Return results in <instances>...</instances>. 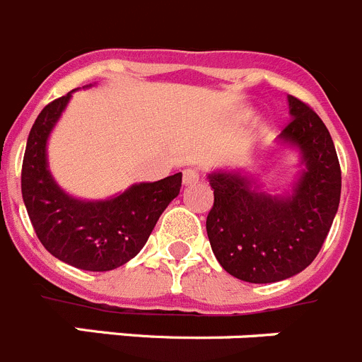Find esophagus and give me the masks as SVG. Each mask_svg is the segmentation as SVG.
<instances>
[{
  "label": "esophagus",
  "instance_id": "obj_1",
  "mask_svg": "<svg viewBox=\"0 0 362 362\" xmlns=\"http://www.w3.org/2000/svg\"><path fill=\"white\" fill-rule=\"evenodd\" d=\"M182 182L184 185H193L198 182V171L193 168H187L184 169V173H182Z\"/></svg>",
  "mask_w": 362,
  "mask_h": 362
}]
</instances>
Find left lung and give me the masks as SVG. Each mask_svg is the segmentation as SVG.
<instances>
[{"label":"left lung","mask_w":362,"mask_h":362,"mask_svg":"<svg viewBox=\"0 0 362 362\" xmlns=\"http://www.w3.org/2000/svg\"><path fill=\"white\" fill-rule=\"evenodd\" d=\"M291 122L281 144L301 153L305 169L291 194H267L240 171H214L207 236L218 263L234 278L274 283L307 269L332 227L341 198V168L323 120L288 95Z\"/></svg>","instance_id":"left-lung-1"}]
</instances>
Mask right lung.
I'll list each match as a JSON object with an SVG mask.
<instances>
[{
    "mask_svg": "<svg viewBox=\"0 0 362 362\" xmlns=\"http://www.w3.org/2000/svg\"><path fill=\"white\" fill-rule=\"evenodd\" d=\"M71 92L52 100L35 119L23 157L21 193L39 242L61 262L92 272L124 265L141 252L169 202L178 197L182 173L133 184L108 200H79L48 171L47 142Z\"/></svg>",
    "mask_w": 362,
    "mask_h": 362,
    "instance_id": "obj_1",
    "label": "right lung"
}]
</instances>
